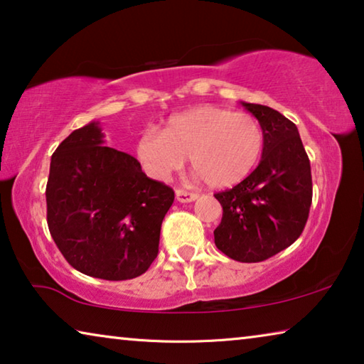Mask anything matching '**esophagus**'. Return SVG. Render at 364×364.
I'll return each mask as SVG.
<instances>
[{"instance_id": "1", "label": "esophagus", "mask_w": 364, "mask_h": 364, "mask_svg": "<svg viewBox=\"0 0 364 364\" xmlns=\"http://www.w3.org/2000/svg\"><path fill=\"white\" fill-rule=\"evenodd\" d=\"M198 193L186 191V189H176V199L180 200V203H193V200L198 199Z\"/></svg>"}]
</instances>
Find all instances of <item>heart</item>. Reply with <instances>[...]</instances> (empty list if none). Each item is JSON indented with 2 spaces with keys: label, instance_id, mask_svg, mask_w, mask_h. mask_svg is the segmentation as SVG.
Masks as SVG:
<instances>
[{
  "label": "heart",
  "instance_id": "heart-1",
  "mask_svg": "<svg viewBox=\"0 0 364 364\" xmlns=\"http://www.w3.org/2000/svg\"><path fill=\"white\" fill-rule=\"evenodd\" d=\"M263 144V129L252 114L199 106L171 116L164 132L144 130L135 154L144 170L156 180H166L191 156L193 168L205 183L229 188L250 175Z\"/></svg>",
  "mask_w": 364,
  "mask_h": 364
}]
</instances>
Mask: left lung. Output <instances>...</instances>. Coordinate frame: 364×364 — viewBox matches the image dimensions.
Segmentation results:
<instances>
[{"label": "left lung", "instance_id": "8db88e82", "mask_svg": "<svg viewBox=\"0 0 364 364\" xmlns=\"http://www.w3.org/2000/svg\"><path fill=\"white\" fill-rule=\"evenodd\" d=\"M242 105L263 129V154L245 180L214 194L224 210L214 242L232 259L258 263L302 234L312 204V175L296 124L268 106Z\"/></svg>", "mask_w": 364, "mask_h": 364}]
</instances>
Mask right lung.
I'll list each match as a JSON object with an SVG mask.
<instances>
[{
	"instance_id": "obj_1",
	"label": "right lung",
	"mask_w": 364,
	"mask_h": 364,
	"mask_svg": "<svg viewBox=\"0 0 364 364\" xmlns=\"http://www.w3.org/2000/svg\"><path fill=\"white\" fill-rule=\"evenodd\" d=\"M100 122L73 130L53 151L47 224L65 259L107 281L144 274L159 255L164 217L175 200L132 155L106 147Z\"/></svg>"
}]
</instances>
